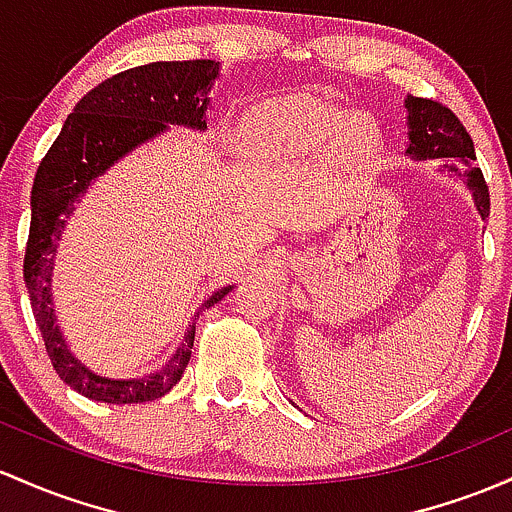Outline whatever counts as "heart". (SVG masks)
<instances>
[{"label": "heart", "mask_w": 512, "mask_h": 512, "mask_svg": "<svg viewBox=\"0 0 512 512\" xmlns=\"http://www.w3.org/2000/svg\"><path fill=\"white\" fill-rule=\"evenodd\" d=\"M335 133L347 150H367L376 138V126L367 114H345L340 106L306 94L269 99L240 123L245 155L257 162L308 155L323 148Z\"/></svg>", "instance_id": "heart-1"}]
</instances>
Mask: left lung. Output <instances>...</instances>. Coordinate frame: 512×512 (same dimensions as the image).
Segmentation results:
<instances>
[{"label":"left lung","mask_w":512,"mask_h":512,"mask_svg":"<svg viewBox=\"0 0 512 512\" xmlns=\"http://www.w3.org/2000/svg\"><path fill=\"white\" fill-rule=\"evenodd\" d=\"M408 148L406 155L415 160H435V157H459L464 162L466 170L459 172L457 167L449 165V172H457L464 177L466 187L471 189L474 196L476 211L481 218H488L491 213V199H488V187L484 182V174L479 167L471 165L476 160L474 155V140H471L462 121L442 106L440 101L408 97ZM447 167V165H445Z\"/></svg>","instance_id":"obj_1"}]
</instances>
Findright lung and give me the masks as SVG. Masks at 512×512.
Masks as SVG:
<instances>
[{"label":"right lung","instance_id":"1","mask_svg":"<svg viewBox=\"0 0 512 512\" xmlns=\"http://www.w3.org/2000/svg\"><path fill=\"white\" fill-rule=\"evenodd\" d=\"M218 77L213 60H172L131 67L109 77L77 101L63 131L38 165L31 189V228L24 257L33 318L41 330L53 369L70 389L101 403H145L165 396L182 379L192 357L196 318L233 286H223L201 303L182 345L170 362L143 379H106L70 352L53 311V262L65 221L89 184L140 143L167 131V123L204 131L211 84Z\"/></svg>","mask_w":512,"mask_h":512}]
</instances>
